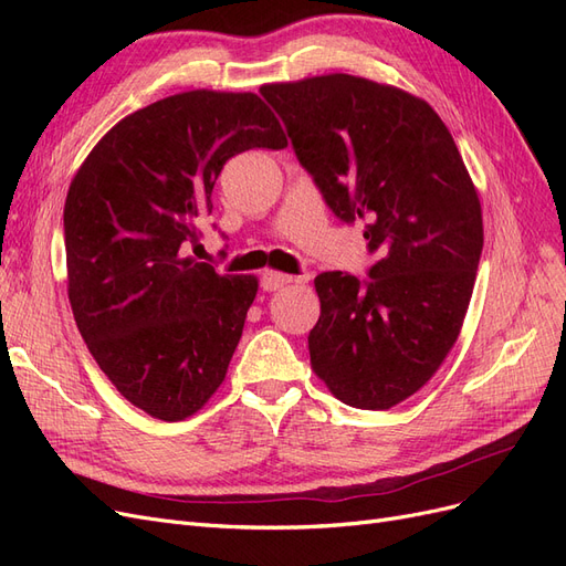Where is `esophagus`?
<instances>
[{
  "mask_svg": "<svg viewBox=\"0 0 566 566\" xmlns=\"http://www.w3.org/2000/svg\"><path fill=\"white\" fill-rule=\"evenodd\" d=\"M295 281H300V279L287 276V273H279V271H266L262 276V290L271 293V290H281V287L295 283Z\"/></svg>",
  "mask_w": 566,
  "mask_h": 566,
  "instance_id": "1",
  "label": "esophagus"
}]
</instances>
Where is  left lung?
I'll return each mask as SVG.
<instances>
[{"mask_svg": "<svg viewBox=\"0 0 566 566\" xmlns=\"http://www.w3.org/2000/svg\"><path fill=\"white\" fill-rule=\"evenodd\" d=\"M300 165L347 224L368 279L323 271L312 368L354 408L387 410L439 370L465 318L484 245L482 205L451 132L422 98L345 73L264 84Z\"/></svg>", "mask_w": 566, "mask_h": 566, "instance_id": "obj_1", "label": "left lung"}]
</instances>
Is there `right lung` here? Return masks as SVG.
I'll return each mask as SVG.
<instances>
[{"instance_id":"right-lung-1","label":"right lung","mask_w":566,"mask_h":566,"mask_svg":"<svg viewBox=\"0 0 566 566\" xmlns=\"http://www.w3.org/2000/svg\"><path fill=\"white\" fill-rule=\"evenodd\" d=\"M287 139L256 94L196 90L127 115L67 188V297L98 368L148 416L177 422L224 382L254 276L184 256L227 160Z\"/></svg>"}]
</instances>
